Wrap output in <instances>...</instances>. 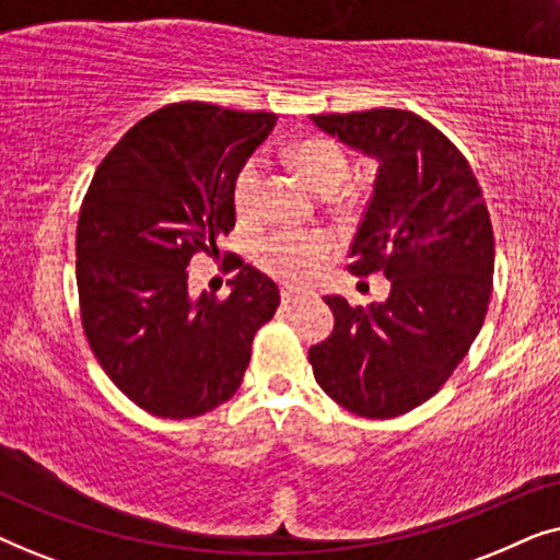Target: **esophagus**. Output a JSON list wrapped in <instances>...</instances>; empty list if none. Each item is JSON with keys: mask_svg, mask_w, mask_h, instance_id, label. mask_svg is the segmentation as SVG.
Listing matches in <instances>:
<instances>
[{"mask_svg": "<svg viewBox=\"0 0 560 560\" xmlns=\"http://www.w3.org/2000/svg\"><path fill=\"white\" fill-rule=\"evenodd\" d=\"M280 298L282 303H303L305 298H308V293H303V290H295V288H282Z\"/></svg>", "mask_w": 560, "mask_h": 560, "instance_id": "34e87169", "label": "esophagus"}]
</instances>
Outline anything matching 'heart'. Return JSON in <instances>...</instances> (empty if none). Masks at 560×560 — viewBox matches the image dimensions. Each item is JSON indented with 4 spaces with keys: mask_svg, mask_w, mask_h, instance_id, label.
Listing matches in <instances>:
<instances>
[{
    "mask_svg": "<svg viewBox=\"0 0 560 560\" xmlns=\"http://www.w3.org/2000/svg\"><path fill=\"white\" fill-rule=\"evenodd\" d=\"M290 158H293L298 173L318 194H334L349 178L347 152L326 137H313V140L301 142L290 152ZM259 188H262V175H259L257 160H252L236 175L232 188L234 211L240 221H252L257 217ZM334 249V236L326 232H275L257 242L255 259L275 280L288 282V285H305L331 259Z\"/></svg>",
    "mask_w": 560,
    "mask_h": 560,
    "instance_id": "1",
    "label": "heart"
}]
</instances>
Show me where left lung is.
<instances>
[{
    "label": "left lung",
    "mask_w": 560,
    "mask_h": 560,
    "mask_svg": "<svg viewBox=\"0 0 560 560\" xmlns=\"http://www.w3.org/2000/svg\"><path fill=\"white\" fill-rule=\"evenodd\" d=\"M311 119L380 163L349 270L385 275L389 298L351 308L341 295H326L336 324L308 349V362L320 389L349 412L402 416L439 393L485 324L492 221L471 165L418 114L370 109Z\"/></svg>",
    "instance_id": "1"
}]
</instances>
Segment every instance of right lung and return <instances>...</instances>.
<instances>
[{"label": "right lung", "instance_id": "1", "mask_svg": "<svg viewBox=\"0 0 560 560\" xmlns=\"http://www.w3.org/2000/svg\"><path fill=\"white\" fill-rule=\"evenodd\" d=\"M278 117L203 102L148 114L109 150L83 196L75 282L89 347L109 380L158 418H196L242 385L275 282L224 255L232 293H188L196 257L219 259L234 229L232 188Z\"/></svg>", "mask_w": 560, "mask_h": 560}]
</instances>
